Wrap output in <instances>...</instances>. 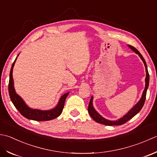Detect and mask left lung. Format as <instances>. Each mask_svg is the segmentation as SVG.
<instances>
[{
	"label": "left lung",
	"mask_w": 157,
	"mask_h": 157,
	"mask_svg": "<svg viewBox=\"0 0 157 157\" xmlns=\"http://www.w3.org/2000/svg\"><path fill=\"white\" fill-rule=\"evenodd\" d=\"M128 47H129L131 49L132 51H133L136 54H137L140 56V58L142 60V62H144V64L145 66V68H146V78H145V88L144 90L142 97L140 98V100H139V101L134 105V106L127 113H126L124 115L123 117H121V119L116 120V121H110L106 119H105L103 117H101V115L99 114L98 112L95 110V109L93 105V96L91 97L90 101H89V104L88 106V113L89 114H90V116L91 117V118L94 119L95 121H96L97 123H101L105 124V125H108V126H112V125H121L124 123H125L127 121H128L129 120H130L131 119L136 115L141 110V109L143 107L144 104L145 102V100H146V92H147V89L148 88V85H149V74L148 72V69H147V65L146 63L145 59H144L143 56L141 55L138 51H137L135 47H133L132 45H129L128 44Z\"/></svg>",
	"instance_id": "1"
}]
</instances>
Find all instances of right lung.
<instances>
[{
  "label": "right lung",
  "instance_id": "add662e5",
  "mask_svg": "<svg viewBox=\"0 0 157 157\" xmlns=\"http://www.w3.org/2000/svg\"><path fill=\"white\" fill-rule=\"evenodd\" d=\"M17 58V57H16L14 62L12 64L10 75H9V96H10L11 100L15 105V107L17 108V110L20 112L22 116H24L28 119L37 121H44L52 120L58 117L62 113L63 106H64L65 100L70 92L66 93V94L62 95V97L60 98L57 105L55 108H53V109L48 110H42L39 109H33V108H30L25 103L23 99L16 93L14 88V82L13 78V69L15 61Z\"/></svg>",
  "mask_w": 157,
  "mask_h": 157
}]
</instances>
